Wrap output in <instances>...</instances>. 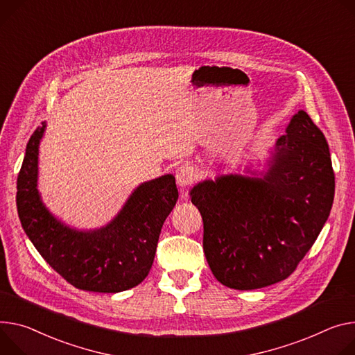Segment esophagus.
<instances>
[{"instance_id":"1","label":"esophagus","mask_w":355,"mask_h":355,"mask_svg":"<svg viewBox=\"0 0 355 355\" xmlns=\"http://www.w3.org/2000/svg\"><path fill=\"white\" fill-rule=\"evenodd\" d=\"M175 180L180 187H189L197 180V171L191 166H181L175 170Z\"/></svg>"}]
</instances>
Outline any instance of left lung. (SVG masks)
I'll use <instances>...</instances> for the list:
<instances>
[{
	"instance_id": "obj_1",
	"label": "left lung",
	"mask_w": 355,
	"mask_h": 355,
	"mask_svg": "<svg viewBox=\"0 0 355 355\" xmlns=\"http://www.w3.org/2000/svg\"><path fill=\"white\" fill-rule=\"evenodd\" d=\"M275 151L262 180L227 175L191 191L204 220L208 265L227 287L253 290L287 279L330 215V150L306 112L293 116Z\"/></svg>"
}]
</instances>
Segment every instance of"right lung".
Here are the masks:
<instances>
[{
  "label": "right lung",
  "instance_id": "obj_1",
  "mask_svg": "<svg viewBox=\"0 0 355 355\" xmlns=\"http://www.w3.org/2000/svg\"><path fill=\"white\" fill-rule=\"evenodd\" d=\"M45 124L32 133L17 178L22 228L49 266L72 286L117 293L140 284L154 262L157 242L178 189L173 175L141 184L106 228L78 232L56 220L37 189L38 146Z\"/></svg>",
  "mask_w": 355,
  "mask_h": 355
}]
</instances>
